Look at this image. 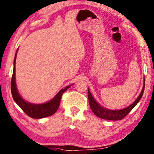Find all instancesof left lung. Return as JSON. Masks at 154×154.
<instances>
[{
    "mask_svg": "<svg viewBox=\"0 0 154 154\" xmlns=\"http://www.w3.org/2000/svg\"><path fill=\"white\" fill-rule=\"evenodd\" d=\"M144 85L145 82L144 81V85H143L142 91L137 97V98L129 105L128 107L124 108V109H109L107 108L103 107L100 105V104L96 100V99L94 98L91 94L89 88H88V101H89V105L91 107V109L94 112V114L98 117L100 119H103L107 120H112V121H119L121 120L122 119L125 117L132 109H133L134 107L139 103L140 99L142 98L143 93L144 91Z\"/></svg>",
    "mask_w": 154,
    "mask_h": 154,
    "instance_id": "obj_1",
    "label": "left lung"
}]
</instances>
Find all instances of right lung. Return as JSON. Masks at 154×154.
Wrapping results in <instances>:
<instances>
[{
  "label": "right lung",
  "mask_w": 154,
  "mask_h": 154,
  "mask_svg": "<svg viewBox=\"0 0 154 154\" xmlns=\"http://www.w3.org/2000/svg\"><path fill=\"white\" fill-rule=\"evenodd\" d=\"M17 52L15 54L14 59V68H13V73L11 81V92L12 98L14 99L15 103L18 105L21 109L29 116L30 117L33 119H42L50 116L53 115L55 112L57 111L58 107H59L60 99H61L62 95L65 91L68 90V88L70 87L72 84L67 86L64 88H62L54 98L47 103L42 104H33L31 103L26 101L23 100L21 95L19 94L17 89L16 84V78H15V63H16Z\"/></svg>",
  "instance_id": "obj_1"
}]
</instances>
